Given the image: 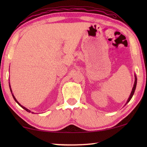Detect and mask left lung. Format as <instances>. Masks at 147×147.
<instances>
[{"label": "left lung", "mask_w": 147, "mask_h": 147, "mask_svg": "<svg viewBox=\"0 0 147 147\" xmlns=\"http://www.w3.org/2000/svg\"><path fill=\"white\" fill-rule=\"evenodd\" d=\"M134 76H135V82H134V84L132 90H131V93H130V96H129V98H128V99L127 102H126V103L125 104V105H126V104H127L128 102H130V100H131V98H132V96H133L134 94V92H135V90H136V85H137V76H136V74H134Z\"/></svg>", "instance_id": "left-lung-1"}]
</instances>
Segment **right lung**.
<instances>
[{
    "label": "right lung",
    "mask_w": 147,
    "mask_h": 147,
    "mask_svg": "<svg viewBox=\"0 0 147 147\" xmlns=\"http://www.w3.org/2000/svg\"><path fill=\"white\" fill-rule=\"evenodd\" d=\"M9 89H10V91H11V94H12V96H13V99H14V100H16V102L17 103V104H19V105L20 106H21V107H22V108H23L24 109H25V110L26 111H28V112H29V113H34V112H32V111H31L30 110H29V109H27L26 108H25V107H24V106H22L21 105V104H20L19 102L18 101H17V99L16 98V97H15V96L13 95V93H12V90H11V86H10V84H9Z\"/></svg>",
    "instance_id": "obj_1"
}]
</instances>
